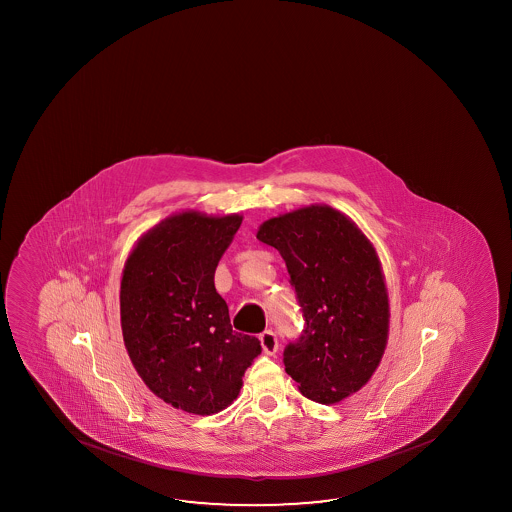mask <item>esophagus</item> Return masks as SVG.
I'll use <instances>...</instances> for the list:
<instances>
[{
	"label": "esophagus",
	"instance_id": "34e87169",
	"mask_svg": "<svg viewBox=\"0 0 512 512\" xmlns=\"http://www.w3.org/2000/svg\"><path fill=\"white\" fill-rule=\"evenodd\" d=\"M259 339L260 344H262V350H264V353H268V355L277 353L278 341L277 336H275V332H273V330H264V332L260 334Z\"/></svg>",
	"mask_w": 512,
	"mask_h": 512
}]
</instances>
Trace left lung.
Returning <instances> with one entry per match:
<instances>
[{"mask_svg":"<svg viewBox=\"0 0 512 512\" xmlns=\"http://www.w3.org/2000/svg\"><path fill=\"white\" fill-rule=\"evenodd\" d=\"M257 239L282 255L302 307V334L284 350L287 375L303 396L325 405L357 393L384 355L389 328L373 244L327 205L268 219Z\"/></svg>","mask_w":512,"mask_h":512,"instance_id":"obj_1","label":"left lung"}]
</instances>
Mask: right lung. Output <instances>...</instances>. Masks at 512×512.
<instances>
[{"label": "right lung", "mask_w": 512, "mask_h": 512, "mask_svg": "<svg viewBox=\"0 0 512 512\" xmlns=\"http://www.w3.org/2000/svg\"><path fill=\"white\" fill-rule=\"evenodd\" d=\"M241 221L200 212L164 219L137 243L121 280L123 339L139 377L164 402L200 416L234 402L262 352L257 337L232 330L214 287Z\"/></svg>", "instance_id": "1"}]
</instances>
